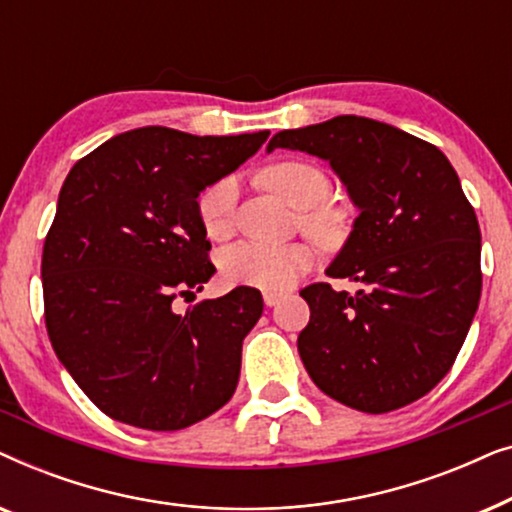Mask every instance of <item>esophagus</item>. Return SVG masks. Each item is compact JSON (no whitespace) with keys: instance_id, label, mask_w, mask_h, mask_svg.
I'll use <instances>...</instances> for the list:
<instances>
[{"instance_id":"esophagus-1","label":"esophagus","mask_w":512,"mask_h":512,"mask_svg":"<svg viewBox=\"0 0 512 512\" xmlns=\"http://www.w3.org/2000/svg\"><path fill=\"white\" fill-rule=\"evenodd\" d=\"M282 298H284L282 291H272V289L263 291V300H265V305H268V307H275Z\"/></svg>"}]
</instances>
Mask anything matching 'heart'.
<instances>
[{"label": "heart", "mask_w": 512, "mask_h": 512, "mask_svg": "<svg viewBox=\"0 0 512 512\" xmlns=\"http://www.w3.org/2000/svg\"><path fill=\"white\" fill-rule=\"evenodd\" d=\"M263 184L272 193L305 209L303 228L321 244H335L345 235V219L338 209L321 205L331 193V181L321 167L307 160H279L263 172ZM237 181L223 177L205 188L198 200L202 230L209 240H226L235 228ZM312 249L303 242L270 244L242 242L221 256V270L228 282L258 286V289H286L312 265Z\"/></svg>", "instance_id": "1"}]
</instances>
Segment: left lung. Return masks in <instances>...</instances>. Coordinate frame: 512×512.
<instances>
[{"label": "left lung", "instance_id": "left-lung-1", "mask_svg": "<svg viewBox=\"0 0 512 512\" xmlns=\"http://www.w3.org/2000/svg\"><path fill=\"white\" fill-rule=\"evenodd\" d=\"M275 149L328 160L359 207L326 275L363 289L300 291L310 324L298 352L312 382L370 415L426 396L457 359L482 289L480 226L450 160L363 116L282 130Z\"/></svg>", "mask_w": 512, "mask_h": 512}]
</instances>
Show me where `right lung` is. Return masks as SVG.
I'll use <instances>...</instances> for the list:
<instances>
[{"instance_id": "right-lung-1", "label": "right lung", "mask_w": 512, "mask_h": 512, "mask_svg": "<svg viewBox=\"0 0 512 512\" xmlns=\"http://www.w3.org/2000/svg\"><path fill=\"white\" fill-rule=\"evenodd\" d=\"M268 135L198 137L146 125L69 170L41 258L46 328L67 373L116 422L179 431L235 394L261 291L237 286L186 314L172 303L216 272L198 195Z\"/></svg>"}]
</instances>
